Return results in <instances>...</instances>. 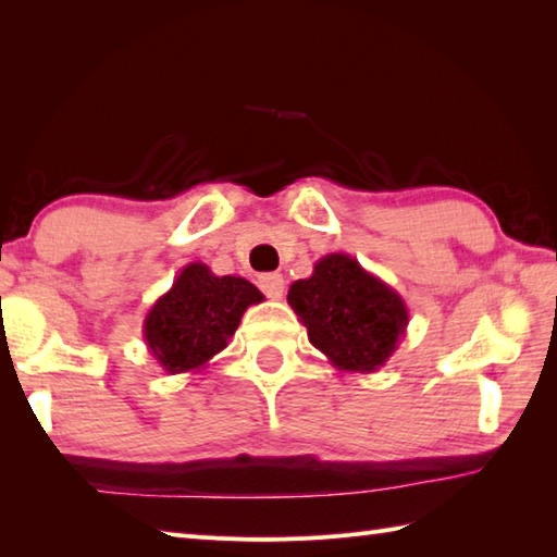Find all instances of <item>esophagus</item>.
<instances>
[{"mask_svg": "<svg viewBox=\"0 0 557 557\" xmlns=\"http://www.w3.org/2000/svg\"><path fill=\"white\" fill-rule=\"evenodd\" d=\"M259 288L264 290L267 298L281 300L283 290H286V281H283L281 274H262V276H259Z\"/></svg>", "mask_w": 557, "mask_h": 557, "instance_id": "34e87169", "label": "esophagus"}]
</instances>
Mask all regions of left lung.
<instances>
[{
    "instance_id": "1",
    "label": "left lung",
    "mask_w": 557,
    "mask_h": 557,
    "mask_svg": "<svg viewBox=\"0 0 557 557\" xmlns=\"http://www.w3.org/2000/svg\"><path fill=\"white\" fill-rule=\"evenodd\" d=\"M288 305L338 372H376L410 324L400 293L345 252L321 257L310 278L295 281Z\"/></svg>"
}]
</instances>
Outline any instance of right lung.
I'll list each match as a JSON object with an SVG mask.
<instances>
[{
    "instance_id": "1",
    "label": "right lung",
    "mask_w": 557,
    "mask_h": 557,
    "mask_svg": "<svg viewBox=\"0 0 557 557\" xmlns=\"http://www.w3.org/2000/svg\"><path fill=\"white\" fill-rule=\"evenodd\" d=\"M262 300L247 278L216 276L207 264L190 262L150 307L143 336L166 374L200 372L226 348L247 307Z\"/></svg>"
}]
</instances>
